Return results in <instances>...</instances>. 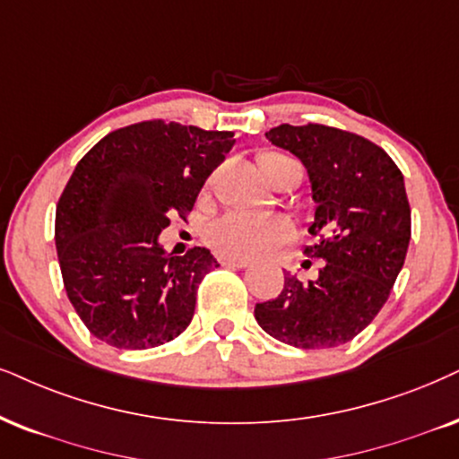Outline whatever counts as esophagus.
I'll return each instance as SVG.
<instances>
[{"mask_svg":"<svg viewBox=\"0 0 459 459\" xmlns=\"http://www.w3.org/2000/svg\"><path fill=\"white\" fill-rule=\"evenodd\" d=\"M220 264L230 266V269H246L249 266L247 258H230V256H220Z\"/></svg>","mask_w":459,"mask_h":459,"instance_id":"esophagus-1","label":"esophagus"}]
</instances>
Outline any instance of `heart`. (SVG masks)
Here are the masks:
<instances>
[{
  "label": "heart",
  "mask_w": 459,
  "mask_h": 459,
  "mask_svg": "<svg viewBox=\"0 0 459 459\" xmlns=\"http://www.w3.org/2000/svg\"><path fill=\"white\" fill-rule=\"evenodd\" d=\"M286 159L283 154L266 152L258 159L260 169L271 162ZM290 237V226L280 218L254 216L246 212H230L207 229V241L222 256L254 258L271 252Z\"/></svg>",
  "instance_id": "obj_1"
}]
</instances>
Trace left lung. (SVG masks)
<instances>
[{
  "label": "left lung",
  "mask_w": 459,
  "mask_h": 459,
  "mask_svg": "<svg viewBox=\"0 0 459 459\" xmlns=\"http://www.w3.org/2000/svg\"><path fill=\"white\" fill-rule=\"evenodd\" d=\"M273 146L303 162L316 201L309 256L322 258L317 280L283 275L280 297L254 309L264 333L303 350L343 345L385 305L411 239L404 178L384 148L324 125H280Z\"/></svg>",
  "instance_id": "1"
}]
</instances>
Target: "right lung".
<instances>
[{
    "instance_id": "obj_1",
    "label": "right lung",
    "mask_w": 459,
    "mask_h": 459,
    "mask_svg": "<svg viewBox=\"0 0 459 459\" xmlns=\"http://www.w3.org/2000/svg\"><path fill=\"white\" fill-rule=\"evenodd\" d=\"M233 135L146 120L108 133L75 165L55 243L67 297L103 343L150 350L193 320L196 288L218 260L205 247L171 256L159 235L193 210Z\"/></svg>"
}]
</instances>
